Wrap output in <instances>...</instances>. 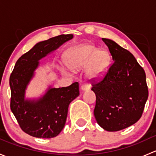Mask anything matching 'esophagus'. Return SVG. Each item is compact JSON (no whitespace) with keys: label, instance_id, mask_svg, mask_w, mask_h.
<instances>
[{"label":"esophagus","instance_id":"1","mask_svg":"<svg viewBox=\"0 0 156 156\" xmlns=\"http://www.w3.org/2000/svg\"><path fill=\"white\" fill-rule=\"evenodd\" d=\"M90 89V85L87 84H84L81 85V90H87Z\"/></svg>","mask_w":156,"mask_h":156}]
</instances>
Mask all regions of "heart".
<instances>
[{"mask_svg": "<svg viewBox=\"0 0 156 156\" xmlns=\"http://www.w3.org/2000/svg\"><path fill=\"white\" fill-rule=\"evenodd\" d=\"M67 65L71 69L85 67V73L90 79L101 78L107 70L110 56L105 50H98L97 47L85 44L71 49L66 56Z\"/></svg>", "mask_w": 156, "mask_h": 156, "instance_id": "1", "label": "heart"}]
</instances>
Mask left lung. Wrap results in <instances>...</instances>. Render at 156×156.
Masks as SVG:
<instances>
[{
    "mask_svg": "<svg viewBox=\"0 0 156 156\" xmlns=\"http://www.w3.org/2000/svg\"><path fill=\"white\" fill-rule=\"evenodd\" d=\"M107 45L112 63L106 75L92 84L96 94L94 116L107 131H119L136 123L142 116L149 96L146 74L131 53L110 39Z\"/></svg>",
    "mask_w": 156,
    "mask_h": 156,
    "instance_id": "8db88e82",
    "label": "left lung"
}]
</instances>
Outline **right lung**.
Listing matches in <instances>:
<instances>
[{
	"label": "right lung",
	"mask_w": 156,
	"mask_h": 156,
	"mask_svg": "<svg viewBox=\"0 0 156 156\" xmlns=\"http://www.w3.org/2000/svg\"><path fill=\"white\" fill-rule=\"evenodd\" d=\"M73 35L60 34L39 42L19 58L10 76V109L25 133L37 138H53L65 126L69 103L79 95L78 82L69 87L49 88L42 98L25 100L28 84L38 60L69 41Z\"/></svg>",
	"instance_id": "obj_1"
}]
</instances>
